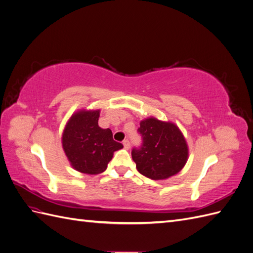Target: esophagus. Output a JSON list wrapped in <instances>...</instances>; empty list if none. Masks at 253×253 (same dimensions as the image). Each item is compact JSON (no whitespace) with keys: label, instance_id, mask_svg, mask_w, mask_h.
Wrapping results in <instances>:
<instances>
[{"label":"esophagus","instance_id":"obj_1","mask_svg":"<svg viewBox=\"0 0 253 253\" xmlns=\"http://www.w3.org/2000/svg\"><path fill=\"white\" fill-rule=\"evenodd\" d=\"M124 147H125V149H129V141L127 140V139H125L124 140Z\"/></svg>","mask_w":253,"mask_h":253}]
</instances>
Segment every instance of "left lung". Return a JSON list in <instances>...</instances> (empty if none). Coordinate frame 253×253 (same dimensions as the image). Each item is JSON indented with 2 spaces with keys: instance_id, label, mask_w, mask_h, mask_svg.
I'll return each instance as SVG.
<instances>
[{
  "instance_id": "obj_1",
  "label": "left lung",
  "mask_w": 253,
  "mask_h": 253,
  "mask_svg": "<svg viewBox=\"0 0 253 253\" xmlns=\"http://www.w3.org/2000/svg\"><path fill=\"white\" fill-rule=\"evenodd\" d=\"M138 132L142 144L132 150V158L140 174L154 180L166 179L185 167L189 150L177 126L150 117L140 122Z\"/></svg>"
}]
</instances>
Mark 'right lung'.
<instances>
[{
	"label": "right lung",
	"mask_w": 253,
	"mask_h": 253,
	"mask_svg": "<svg viewBox=\"0 0 253 253\" xmlns=\"http://www.w3.org/2000/svg\"><path fill=\"white\" fill-rule=\"evenodd\" d=\"M100 110H81L72 115L64 127L62 147L72 167L84 174L102 173L114 152L124 148L113 139L110 128L98 126Z\"/></svg>",
	"instance_id": "1"
}]
</instances>
